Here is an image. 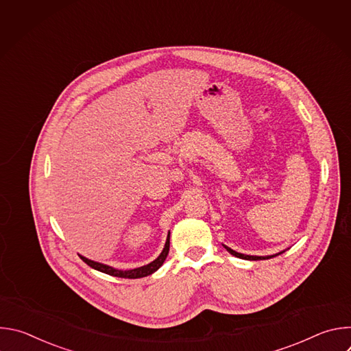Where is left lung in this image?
Returning <instances> with one entry per match:
<instances>
[{
    "instance_id": "1",
    "label": "left lung",
    "mask_w": 351,
    "mask_h": 351,
    "mask_svg": "<svg viewBox=\"0 0 351 351\" xmlns=\"http://www.w3.org/2000/svg\"><path fill=\"white\" fill-rule=\"evenodd\" d=\"M223 247L228 250V252H229L232 256H234V257H237V258H243V260H250V261H257V260H268V258H272V257H276V256H279V254L285 253V252H280V253H278V254H275V256L257 257V256H245V254H240V253L234 252V250H232V248H229V247H226V245H223Z\"/></svg>"
}]
</instances>
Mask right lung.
Instances as JSON below:
<instances>
[{"label":"right lung","instance_id":"right-lung-1","mask_svg":"<svg viewBox=\"0 0 351 351\" xmlns=\"http://www.w3.org/2000/svg\"><path fill=\"white\" fill-rule=\"evenodd\" d=\"M169 253V233H168V237H167V243H165V247L162 250V253L160 254V257L157 260H154L153 263H149L148 265H144V267H140V268H136V269H129V271H119V269H115L112 267H108V265H104V264H99V263H94L91 260H87L86 257H82L80 258L91 268L99 271V272H104L107 275H111V276H118V278H128V279H137V278H144V276H148L154 274L165 261L167 256Z\"/></svg>","mask_w":351,"mask_h":351}]
</instances>
